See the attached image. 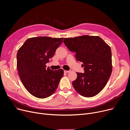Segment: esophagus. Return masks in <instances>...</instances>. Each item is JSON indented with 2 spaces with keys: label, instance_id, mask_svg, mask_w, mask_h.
I'll return each mask as SVG.
<instances>
[{
  "label": "esophagus",
  "instance_id": "1",
  "mask_svg": "<svg viewBox=\"0 0 130 130\" xmlns=\"http://www.w3.org/2000/svg\"><path fill=\"white\" fill-rule=\"evenodd\" d=\"M64 72H65V73H69L70 72V71H68V70H64Z\"/></svg>",
  "mask_w": 130,
  "mask_h": 130
}]
</instances>
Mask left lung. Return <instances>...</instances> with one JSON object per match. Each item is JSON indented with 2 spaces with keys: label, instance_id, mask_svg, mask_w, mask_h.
<instances>
[{
  "label": "left lung",
  "instance_id": "8db88e82",
  "mask_svg": "<svg viewBox=\"0 0 130 130\" xmlns=\"http://www.w3.org/2000/svg\"><path fill=\"white\" fill-rule=\"evenodd\" d=\"M63 42L84 67L85 73L77 72V79L72 82L74 89L83 96L96 95L104 88L112 73L110 46L100 37L88 35L66 38Z\"/></svg>",
  "mask_w": 130,
  "mask_h": 130
}]
</instances>
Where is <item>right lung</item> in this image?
Segmentation results:
<instances>
[{
    "label": "right lung",
    "mask_w": 130,
    "mask_h": 130,
    "mask_svg": "<svg viewBox=\"0 0 130 130\" xmlns=\"http://www.w3.org/2000/svg\"><path fill=\"white\" fill-rule=\"evenodd\" d=\"M63 38L38 37L29 38L18 50L17 68L23 85L33 96L44 99L54 93L63 75L62 69L46 68Z\"/></svg>",
    "instance_id": "add662e5"
}]
</instances>
